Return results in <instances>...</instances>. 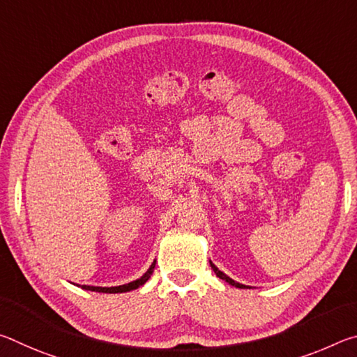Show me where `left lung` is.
<instances>
[{
	"instance_id": "8db88e82",
	"label": "left lung",
	"mask_w": 357,
	"mask_h": 357,
	"mask_svg": "<svg viewBox=\"0 0 357 357\" xmlns=\"http://www.w3.org/2000/svg\"><path fill=\"white\" fill-rule=\"evenodd\" d=\"M209 263H211V268H213V271L215 273V275L219 277V279L228 282L229 285H233V287H236V288H250V287H247V285H243V283H238V282H234L233 279H229V277H228L227 274H223L222 271H219V268H217V266H215L213 261H209Z\"/></svg>"
}]
</instances>
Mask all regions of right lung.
Wrapping results in <instances>:
<instances>
[{"mask_svg": "<svg viewBox=\"0 0 357 357\" xmlns=\"http://www.w3.org/2000/svg\"><path fill=\"white\" fill-rule=\"evenodd\" d=\"M154 266H155V261L149 266V269L144 273L140 279H137L134 282L130 283H126V285H119V287H89V285H82L83 289H89V291H96V293H128V291H132V289H137L138 287L144 285V283L148 282V279L151 277V274L154 273Z\"/></svg>", "mask_w": 357, "mask_h": 357, "instance_id": "1", "label": "right lung"}]
</instances>
